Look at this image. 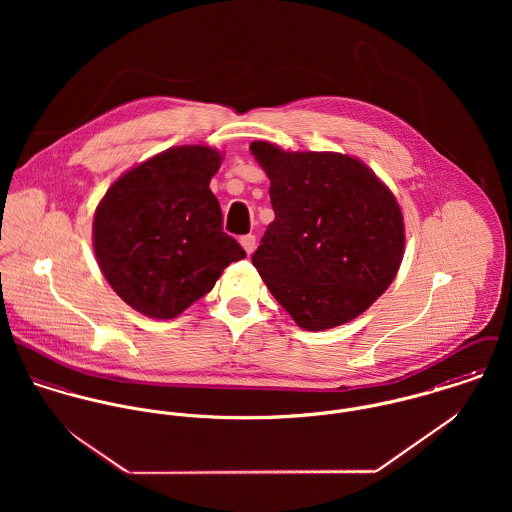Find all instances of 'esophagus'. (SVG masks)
I'll return each mask as SVG.
<instances>
[{
  "label": "esophagus",
  "mask_w": 512,
  "mask_h": 512,
  "mask_svg": "<svg viewBox=\"0 0 512 512\" xmlns=\"http://www.w3.org/2000/svg\"><path fill=\"white\" fill-rule=\"evenodd\" d=\"M240 244L246 250V254H252L254 248H256V236L254 234H244V236H240Z\"/></svg>",
  "instance_id": "34e87169"
}]
</instances>
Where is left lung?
<instances>
[{
    "label": "left lung",
    "instance_id": "obj_1",
    "mask_svg": "<svg viewBox=\"0 0 512 512\" xmlns=\"http://www.w3.org/2000/svg\"><path fill=\"white\" fill-rule=\"evenodd\" d=\"M270 177L272 220L252 264L307 331L343 325L392 284L404 220L390 189L355 157L254 142Z\"/></svg>",
    "mask_w": 512,
    "mask_h": 512
}]
</instances>
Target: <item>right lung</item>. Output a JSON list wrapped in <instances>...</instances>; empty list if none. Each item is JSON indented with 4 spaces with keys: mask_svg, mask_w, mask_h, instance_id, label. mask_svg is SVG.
I'll return each instance as SVG.
<instances>
[{
    "mask_svg": "<svg viewBox=\"0 0 512 512\" xmlns=\"http://www.w3.org/2000/svg\"><path fill=\"white\" fill-rule=\"evenodd\" d=\"M219 167L217 149H165L124 173L96 209L98 266L112 290L147 317H177L215 288L230 262L246 258L222 230L209 189Z\"/></svg>",
    "mask_w": 512,
    "mask_h": 512,
    "instance_id": "1",
    "label": "right lung"
}]
</instances>
